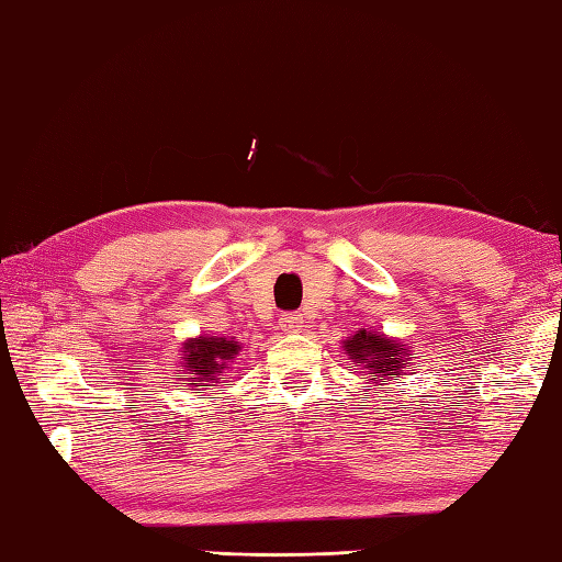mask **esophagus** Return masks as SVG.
Here are the masks:
<instances>
[{
	"mask_svg": "<svg viewBox=\"0 0 562 562\" xmlns=\"http://www.w3.org/2000/svg\"><path fill=\"white\" fill-rule=\"evenodd\" d=\"M279 327L283 333H301L303 330V315L301 313H283L279 317Z\"/></svg>",
	"mask_w": 562,
	"mask_h": 562,
	"instance_id": "obj_1",
	"label": "esophagus"
}]
</instances>
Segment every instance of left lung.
<instances>
[{
    "label": "left lung",
    "mask_w": 562,
    "mask_h": 562,
    "mask_svg": "<svg viewBox=\"0 0 562 562\" xmlns=\"http://www.w3.org/2000/svg\"><path fill=\"white\" fill-rule=\"evenodd\" d=\"M342 347L345 355H349L357 367H364V372L372 376L369 381H374V384L401 376L411 364V349L386 335L364 330V327L352 337H347Z\"/></svg>",
    "instance_id": "left-lung-1"
}]
</instances>
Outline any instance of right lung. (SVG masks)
<instances>
[{
	"label": "right lung",
	"mask_w": 562,
	"mask_h": 562,
	"mask_svg": "<svg viewBox=\"0 0 562 562\" xmlns=\"http://www.w3.org/2000/svg\"><path fill=\"white\" fill-rule=\"evenodd\" d=\"M241 345L235 337H190L183 342V369H178L188 381H207L190 386H217L225 379L232 359L239 355ZM198 394L203 389H195Z\"/></svg>",
	"instance_id": "obj_1"
}]
</instances>
